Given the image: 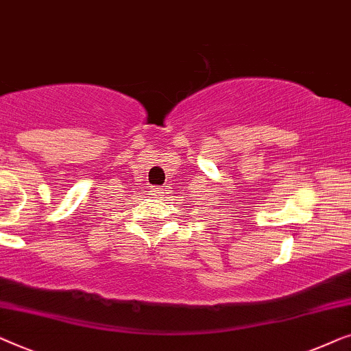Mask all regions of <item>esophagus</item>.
<instances>
[{
	"label": "esophagus",
	"mask_w": 351,
	"mask_h": 351,
	"mask_svg": "<svg viewBox=\"0 0 351 351\" xmlns=\"http://www.w3.org/2000/svg\"><path fill=\"white\" fill-rule=\"evenodd\" d=\"M151 192H152V195H157V197H159L160 194H164V192H162V187H159V186L152 187Z\"/></svg>",
	"instance_id": "34e87169"
}]
</instances>
